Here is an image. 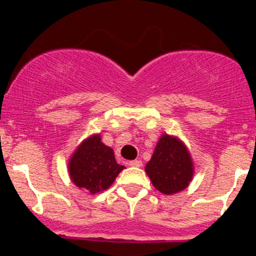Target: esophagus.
Wrapping results in <instances>:
<instances>
[{
    "mask_svg": "<svg viewBox=\"0 0 256 256\" xmlns=\"http://www.w3.org/2000/svg\"><path fill=\"white\" fill-rule=\"evenodd\" d=\"M130 166H136V168H140V166H142V162L141 160H133V162H130Z\"/></svg>",
    "mask_w": 256,
    "mask_h": 256,
    "instance_id": "1",
    "label": "esophagus"
}]
</instances>
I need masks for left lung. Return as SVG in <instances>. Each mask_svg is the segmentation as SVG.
<instances>
[{
    "label": "left lung",
    "instance_id": "obj_1",
    "mask_svg": "<svg viewBox=\"0 0 256 256\" xmlns=\"http://www.w3.org/2000/svg\"><path fill=\"white\" fill-rule=\"evenodd\" d=\"M144 170L158 191L173 195L188 186L194 176V162L180 140L162 134Z\"/></svg>",
    "mask_w": 256,
    "mask_h": 256
}]
</instances>
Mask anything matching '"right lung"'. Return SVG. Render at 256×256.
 Masks as SVG:
<instances>
[{
    "label": "right lung",
    "instance_id": "1",
    "mask_svg": "<svg viewBox=\"0 0 256 256\" xmlns=\"http://www.w3.org/2000/svg\"><path fill=\"white\" fill-rule=\"evenodd\" d=\"M70 178L76 187L94 195L105 191L124 169L118 164L114 151L101 142L100 134L91 136L79 144L69 160Z\"/></svg>",
    "mask_w": 256,
    "mask_h": 256
}]
</instances>
